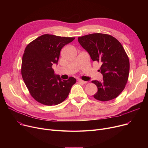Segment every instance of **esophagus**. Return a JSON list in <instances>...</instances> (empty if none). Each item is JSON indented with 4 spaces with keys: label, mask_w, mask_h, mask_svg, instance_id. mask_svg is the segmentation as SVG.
Returning <instances> with one entry per match:
<instances>
[{
    "label": "esophagus",
    "mask_w": 148,
    "mask_h": 148,
    "mask_svg": "<svg viewBox=\"0 0 148 148\" xmlns=\"http://www.w3.org/2000/svg\"><path fill=\"white\" fill-rule=\"evenodd\" d=\"M78 82H79V83H82V84H86V83H87V82L83 81V80H81V79H79V80H78Z\"/></svg>",
    "instance_id": "34e87169"
}]
</instances>
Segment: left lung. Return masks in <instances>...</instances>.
<instances>
[{
    "mask_svg": "<svg viewBox=\"0 0 148 148\" xmlns=\"http://www.w3.org/2000/svg\"><path fill=\"white\" fill-rule=\"evenodd\" d=\"M93 61L101 63L99 71L103 81L93 80L98 91L94 97L107 101L119 96L128 81L130 62L122 44L113 36L104 34H92L78 38Z\"/></svg>",
    "mask_w": 148,
    "mask_h": 148,
    "instance_id": "8db88e82",
    "label": "left lung"
}]
</instances>
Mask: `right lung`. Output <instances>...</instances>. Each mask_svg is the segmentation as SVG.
Returning <instances> with one entry per match:
<instances>
[{
	"label": "right lung",
	"instance_id": "add662e5",
	"mask_svg": "<svg viewBox=\"0 0 148 148\" xmlns=\"http://www.w3.org/2000/svg\"><path fill=\"white\" fill-rule=\"evenodd\" d=\"M75 38L45 34L29 43L23 54L21 75L30 94L47 106L57 105L68 97L76 79L62 80L52 68L58 64L61 49Z\"/></svg>",
	"mask_w": 148,
	"mask_h": 148
}]
</instances>
